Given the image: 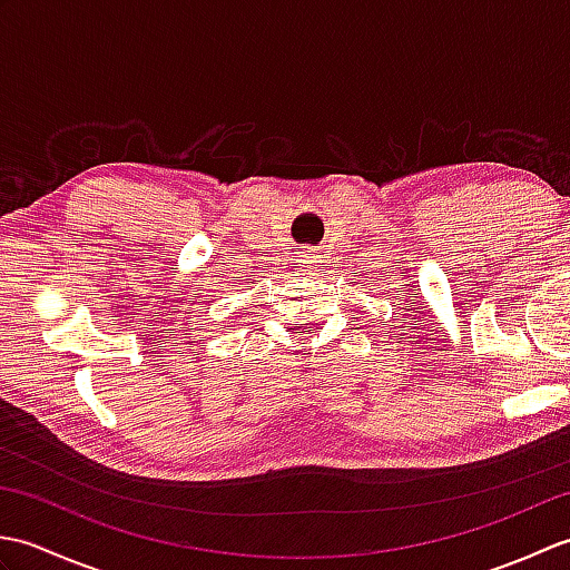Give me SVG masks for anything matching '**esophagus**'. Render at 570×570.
<instances>
[{
  "mask_svg": "<svg viewBox=\"0 0 570 570\" xmlns=\"http://www.w3.org/2000/svg\"><path fill=\"white\" fill-rule=\"evenodd\" d=\"M298 262H301V266H306V269H311V266H318V262H321V252H318V249H313V247H306L304 252H301Z\"/></svg>",
  "mask_w": 570,
  "mask_h": 570,
  "instance_id": "esophagus-1",
  "label": "esophagus"
}]
</instances>
